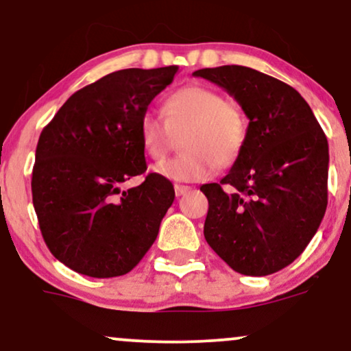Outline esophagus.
<instances>
[{"mask_svg":"<svg viewBox=\"0 0 351 351\" xmlns=\"http://www.w3.org/2000/svg\"><path fill=\"white\" fill-rule=\"evenodd\" d=\"M189 189H191V188L184 186V184H175V195L176 196H183V195H186Z\"/></svg>","mask_w":351,"mask_h":351,"instance_id":"obj_1","label":"esophagus"}]
</instances>
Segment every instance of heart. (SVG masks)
Segmentation results:
<instances>
[{"mask_svg":"<svg viewBox=\"0 0 351 351\" xmlns=\"http://www.w3.org/2000/svg\"><path fill=\"white\" fill-rule=\"evenodd\" d=\"M163 114L147 110L138 122L140 143L153 160L165 158L173 135L184 130L180 138L183 153L153 168L163 178L178 183L206 180L216 168L231 167L244 150L247 123L243 112L213 88H178L165 102Z\"/></svg>","mask_w":351,"mask_h":351,"instance_id":"1","label":"heart"}]
</instances>
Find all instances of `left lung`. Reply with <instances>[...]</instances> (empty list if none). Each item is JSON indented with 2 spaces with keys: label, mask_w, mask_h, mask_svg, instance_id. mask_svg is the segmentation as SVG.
<instances>
[{
  "label": "left lung",
  "mask_w": 351,
  "mask_h": 351,
  "mask_svg": "<svg viewBox=\"0 0 351 351\" xmlns=\"http://www.w3.org/2000/svg\"><path fill=\"white\" fill-rule=\"evenodd\" d=\"M236 99L249 119L244 150L219 183L201 186L204 237L244 276L287 267L315 236L327 209L328 142L295 88L244 66L193 72Z\"/></svg>",
  "instance_id": "obj_1"
}]
</instances>
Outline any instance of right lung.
<instances>
[{
  "label": "right lung",
  "mask_w": 351,
  "mask_h": 351,
  "mask_svg": "<svg viewBox=\"0 0 351 351\" xmlns=\"http://www.w3.org/2000/svg\"><path fill=\"white\" fill-rule=\"evenodd\" d=\"M178 66L123 69L80 88L44 127L33 204L44 243L72 271L107 279L130 272L158 236L175 199L171 181L147 170L138 122Z\"/></svg>",
  "instance_id": "obj_1"
}]
</instances>
